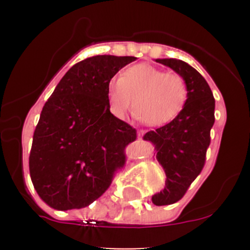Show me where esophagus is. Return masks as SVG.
Returning a JSON list of instances; mask_svg holds the SVG:
<instances>
[{
    "mask_svg": "<svg viewBox=\"0 0 250 250\" xmlns=\"http://www.w3.org/2000/svg\"><path fill=\"white\" fill-rule=\"evenodd\" d=\"M144 134H145V130H139V132H138V138L141 139V138L144 137Z\"/></svg>",
    "mask_w": 250,
    "mask_h": 250,
    "instance_id": "esophagus-1",
    "label": "esophagus"
}]
</instances>
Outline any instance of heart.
I'll return each instance as SVG.
<instances>
[{
	"mask_svg": "<svg viewBox=\"0 0 250 250\" xmlns=\"http://www.w3.org/2000/svg\"><path fill=\"white\" fill-rule=\"evenodd\" d=\"M135 117L153 127L175 120L185 109L188 85L179 74L166 72L150 64L128 67L107 85L110 109L122 116L130 106Z\"/></svg>",
	"mask_w": 250,
	"mask_h": 250,
	"instance_id": "b5f03b06",
	"label": "heart"
}]
</instances>
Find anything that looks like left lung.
<instances>
[{
  "mask_svg": "<svg viewBox=\"0 0 250 250\" xmlns=\"http://www.w3.org/2000/svg\"><path fill=\"white\" fill-rule=\"evenodd\" d=\"M156 62L173 69L188 85V99L183 112L172 122L144 135V139L155 145L156 158L167 175L166 188L152 196V203L168 206L184 197L206 165L210 129L215 121V100L204 77L185 62Z\"/></svg>",
  "mask_w": 250,
  "mask_h": 250,
  "instance_id": "8db88e82",
  "label": "left lung"
}]
</instances>
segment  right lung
<instances>
[{
  "label": "right lung",
  "instance_id": "obj_1",
  "mask_svg": "<svg viewBox=\"0 0 250 250\" xmlns=\"http://www.w3.org/2000/svg\"><path fill=\"white\" fill-rule=\"evenodd\" d=\"M135 57L95 55L75 64L42 109L29 157L40 197L58 210L89 206L125 166L137 129L110 112L107 85Z\"/></svg>",
  "mask_w": 250,
  "mask_h": 250
}]
</instances>
